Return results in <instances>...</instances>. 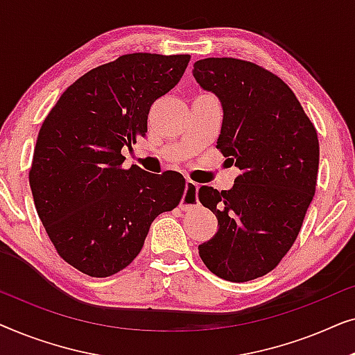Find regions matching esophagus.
I'll list each match as a JSON object with an SVG mask.
<instances>
[{"mask_svg": "<svg viewBox=\"0 0 355 355\" xmlns=\"http://www.w3.org/2000/svg\"><path fill=\"white\" fill-rule=\"evenodd\" d=\"M197 191H198V184L189 179V181L186 182V191H184V196L181 200V210L189 211V210H192L196 205H198Z\"/></svg>", "mask_w": 355, "mask_h": 355, "instance_id": "esophagus-1", "label": "esophagus"}]
</instances>
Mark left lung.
<instances>
[{
  "label": "left lung",
  "mask_w": 355,
  "mask_h": 355,
  "mask_svg": "<svg viewBox=\"0 0 355 355\" xmlns=\"http://www.w3.org/2000/svg\"><path fill=\"white\" fill-rule=\"evenodd\" d=\"M193 77L220 98L216 148L241 169L230 191L198 189L220 226L198 255L213 275L245 283L275 270L302 227L317 187V129L288 84L255 62L205 58Z\"/></svg>",
  "instance_id": "left-lung-1"
}]
</instances>
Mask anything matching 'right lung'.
Instances as JSON below:
<instances>
[{
    "label": "right lung",
    "mask_w": 355,
    "mask_h": 355,
    "mask_svg": "<svg viewBox=\"0 0 355 355\" xmlns=\"http://www.w3.org/2000/svg\"><path fill=\"white\" fill-rule=\"evenodd\" d=\"M191 55L130 53L79 77L38 132L28 182L58 255L92 278L124 270L150 225L181 202V173L123 168L150 106L178 85Z\"/></svg>",
    "instance_id": "obj_1"
}]
</instances>
